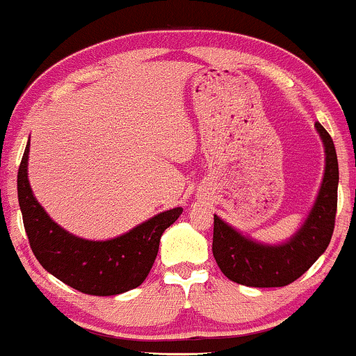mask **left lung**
Returning <instances> with one entry per match:
<instances>
[{"label": "left lung", "instance_id": "8db88e82", "mask_svg": "<svg viewBox=\"0 0 356 356\" xmlns=\"http://www.w3.org/2000/svg\"><path fill=\"white\" fill-rule=\"evenodd\" d=\"M325 153L323 178L304 222L280 243L261 241L236 229L214 214L213 256L232 282L248 287H282L292 284L325 252L333 234L339 190V160L328 131L315 124Z\"/></svg>", "mask_w": 356, "mask_h": 356}]
</instances>
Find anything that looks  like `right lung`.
Listing matches in <instances>:
<instances>
[{
	"mask_svg": "<svg viewBox=\"0 0 356 356\" xmlns=\"http://www.w3.org/2000/svg\"><path fill=\"white\" fill-rule=\"evenodd\" d=\"M29 140L17 171V200L31 249L44 269L69 287L89 296H117L147 279L166 227L183 208L161 211L111 239L79 238L47 214L28 178Z\"/></svg>",
	"mask_w": 356,
	"mask_h": 356,
	"instance_id": "1",
	"label": "right lung"
}]
</instances>
